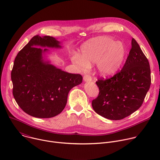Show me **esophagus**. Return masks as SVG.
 Instances as JSON below:
<instances>
[{
  "label": "esophagus",
  "mask_w": 160,
  "mask_h": 160,
  "mask_svg": "<svg viewBox=\"0 0 160 160\" xmlns=\"http://www.w3.org/2000/svg\"><path fill=\"white\" fill-rule=\"evenodd\" d=\"M83 80L85 82H90L92 80V78L88 75H85L83 77Z\"/></svg>",
  "instance_id": "1"
}]
</instances>
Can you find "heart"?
I'll list each match as a JSON object with an SVG mask.
<instances>
[{
  "label": "heart",
  "mask_w": 160,
  "mask_h": 160,
  "mask_svg": "<svg viewBox=\"0 0 160 160\" xmlns=\"http://www.w3.org/2000/svg\"><path fill=\"white\" fill-rule=\"evenodd\" d=\"M81 53L75 54L72 61L82 72L88 70L90 63H96L97 70L102 76L116 74L127 57V49L120 42L108 36H99L85 42Z\"/></svg>",
  "instance_id": "1"
}]
</instances>
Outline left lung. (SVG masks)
<instances>
[{
	"label": "left lung",
	"instance_id": "left-lung-1",
	"mask_svg": "<svg viewBox=\"0 0 160 160\" xmlns=\"http://www.w3.org/2000/svg\"><path fill=\"white\" fill-rule=\"evenodd\" d=\"M149 61L134 38L122 70L113 77L96 82L99 93L92 101L98 115L111 120L130 115L142 104L151 85Z\"/></svg>",
	"mask_w": 160,
	"mask_h": 160
}]
</instances>
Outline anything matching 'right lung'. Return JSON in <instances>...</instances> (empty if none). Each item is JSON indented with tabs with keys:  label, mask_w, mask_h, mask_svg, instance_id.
<instances>
[{
	"label": "right lung",
	"mask_w": 160,
	"mask_h": 160,
	"mask_svg": "<svg viewBox=\"0 0 160 160\" xmlns=\"http://www.w3.org/2000/svg\"><path fill=\"white\" fill-rule=\"evenodd\" d=\"M50 36H34L17 54L12 70L13 96L22 110L39 118L54 117L66 106L70 90L82 82L80 74L65 72L45 61L42 48H61Z\"/></svg>",
	"instance_id": "obj_1"
}]
</instances>
